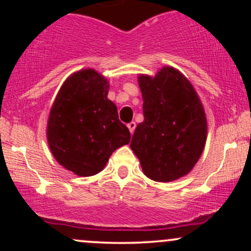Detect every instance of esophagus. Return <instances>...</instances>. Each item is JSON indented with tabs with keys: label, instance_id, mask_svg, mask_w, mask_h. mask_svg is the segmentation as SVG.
<instances>
[{
	"label": "esophagus",
	"instance_id": "34e87169",
	"mask_svg": "<svg viewBox=\"0 0 251 251\" xmlns=\"http://www.w3.org/2000/svg\"><path fill=\"white\" fill-rule=\"evenodd\" d=\"M135 123L134 122H131L129 124H127V127H128V129H129V132H131V134H133V132H134V129H135Z\"/></svg>",
	"mask_w": 251,
	"mask_h": 251
}]
</instances>
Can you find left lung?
<instances>
[{"instance_id": "obj_1", "label": "left lung", "mask_w": 251, "mask_h": 251, "mask_svg": "<svg viewBox=\"0 0 251 251\" xmlns=\"http://www.w3.org/2000/svg\"><path fill=\"white\" fill-rule=\"evenodd\" d=\"M144 122L131 149L150 179L172 181L188 175L203 153L208 133L205 112L194 86L165 66L154 76H138Z\"/></svg>"}]
</instances>
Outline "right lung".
Here are the masks:
<instances>
[{"instance_id":"add662e5","label":"right lung","mask_w":251,"mask_h":251,"mask_svg":"<svg viewBox=\"0 0 251 251\" xmlns=\"http://www.w3.org/2000/svg\"><path fill=\"white\" fill-rule=\"evenodd\" d=\"M109 83L86 68L67 77L47 123L48 145L56 162L80 176L97 175L111 154L131 139L119 120L117 106L107 99Z\"/></svg>"}]
</instances>
